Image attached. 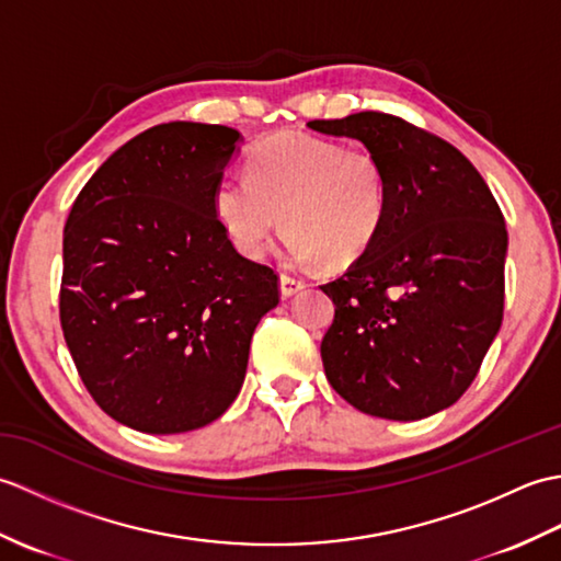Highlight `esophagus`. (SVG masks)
Wrapping results in <instances>:
<instances>
[{"label": "esophagus", "mask_w": 561, "mask_h": 561, "mask_svg": "<svg viewBox=\"0 0 561 561\" xmlns=\"http://www.w3.org/2000/svg\"><path fill=\"white\" fill-rule=\"evenodd\" d=\"M279 287H282L284 296H294L306 287V282L299 279V277H291V274H287V272H282L279 274Z\"/></svg>", "instance_id": "esophagus-1"}]
</instances>
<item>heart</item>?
Listing matches in <instances>:
<instances>
[{
	"label": "heart",
	"instance_id": "1",
	"mask_svg": "<svg viewBox=\"0 0 561 561\" xmlns=\"http://www.w3.org/2000/svg\"><path fill=\"white\" fill-rule=\"evenodd\" d=\"M386 209L388 178L378 157L301 133L257 141L245 175L224 173L214 187V211L238 253L260 257L284 221V257L296 267L362 255Z\"/></svg>",
	"mask_w": 561,
	"mask_h": 561
}]
</instances>
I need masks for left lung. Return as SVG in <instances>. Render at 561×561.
<instances>
[{
	"instance_id": "obj_1",
	"label": "left lung",
	"mask_w": 561,
	"mask_h": 561,
	"mask_svg": "<svg viewBox=\"0 0 561 561\" xmlns=\"http://www.w3.org/2000/svg\"><path fill=\"white\" fill-rule=\"evenodd\" d=\"M308 127L359 139L388 178L371 245L320 287L335 304L320 342L330 386L383 420L446 410L502 328L504 214L456 147L398 115L364 111Z\"/></svg>"
}]
</instances>
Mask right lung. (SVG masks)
<instances>
[{
	"label": "right lung",
	"instance_id": "add662e5",
	"mask_svg": "<svg viewBox=\"0 0 561 561\" xmlns=\"http://www.w3.org/2000/svg\"><path fill=\"white\" fill-rule=\"evenodd\" d=\"M236 141L224 125L151 127L89 178L65 224V342L99 408L137 432H193L229 410L279 304L277 272L238 253L214 211Z\"/></svg>",
	"mask_w": 561,
	"mask_h": 561
}]
</instances>
